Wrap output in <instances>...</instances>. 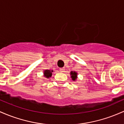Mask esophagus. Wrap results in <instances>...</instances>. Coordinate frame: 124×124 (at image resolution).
I'll return each instance as SVG.
<instances>
[{
	"mask_svg": "<svg viewBox=\"0 0 124 124\" xmlns=\"http://www.w3.org/2000/svg\"><path fill=\"white\" fill-rule=\"evenodd\" d=\"M64 70H65L64 68H60V71L61 72H64Z\"/></svg>",
	"mask_w": 124,
	"mask_h": 124,
	"instance_id": "esophagus-1",
	"label": "esophagus"
}]
</instances>
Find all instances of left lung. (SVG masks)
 <instances>
[{"instance_id": "8db88e82", "label": "left lung", "mask_w": 124, "mask_h": 124, "mask_svg": "<svg viewBox=\"0 0 124 124\" xmlns=\"http://www.w3.org/2000/svg\"><path fill=\"white\" fill-rule=\"evenodd\" d=\"M71 78L73 80H76V79L77 78V73H76L75 71H71Z\"/></svg>"}]
</instances>
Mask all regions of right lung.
Segmentation results:
<instances>
[{
    "label": "right lung",
    "instance_id": "add662e5",
    "mask_svg": "<svg viewBox=\"0 0 124 124\" xmlns=\"http://www.w3.org/2000/svg\"><path fill=\"white\" fill-rule=\"evenodd\" d=\"M53 71V70H46L44 71V77L47 78L50 77L52 75V72Z\"/></svg>",
    "mask_w": 124,
    "mask_h": 124
}]
</instances>
